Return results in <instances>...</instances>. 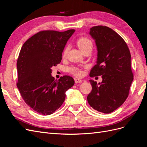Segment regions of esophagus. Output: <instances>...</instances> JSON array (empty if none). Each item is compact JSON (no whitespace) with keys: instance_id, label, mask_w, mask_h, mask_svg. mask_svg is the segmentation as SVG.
<instances>
[{"instance_id":"esophagus-1","label":"esophagus","mask_w":147,"mask_h":147,"mask_svg":"<svg viewBox=\"0 0 147 147\" xmlns=\"http://www.w3.org/2000/svg\"><path fill=\"white\" fill-rule=\"evenodd\" d=\"M75 83H82V80L80 79H78V78H75Z\"/></svg>"}]
</instances>
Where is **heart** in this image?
Listing matches in <instances>:
<instances>
[{"mask_svg":"<svg viewBox=\"0 0 147 147\" xmlns=\"http://www.w3.org/2000/svg\"><path fill=\"white\" fill-rule=\"evenodd\" d=\"M77 45L79 48L83 52L84 50H87V49L90 48H92V42L90 39L85 37H82L80 38L77 42ZM67 52V49H66L64 51V55H65V54ZM70 72H72L74 75H76V76H81L82 75V72L80 69L77 67H72L70 69Z\"/></svg>","mask_w":147,"mask_h":147,"instance_id":"1","label":"heart"}]
</instances>
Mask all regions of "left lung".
Instances as JSON below:
<instances>
[{
	"instance_id": "1",
	"label": "left lung",
	"mask_w": 147,
	"mask_h": 147,
	"mask_svg": "<svg viewBox=\"0 0 147 147\" xmlns=\"http://www.w3.org/2000/svg\"><path fill=\"white\" fill-rule=\"evenodd\" d=\"M90 35L97 50L96 64L90 76H100L101 83L90 82L92 91L88 94L89 104L94 110L110 113L126 100L133 81L131 53L127 44L115 31L107 26H94Z\"/></svg>"
}]
</instances>
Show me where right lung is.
Wrapping results in <instances>:
<instances>
[{
    "instance_id": "1",
    "label": "right lung",
    "mask_w": 147,
    "mask_h": 147,
    "mask_svg": "<svg viewBox=\"0 0 147 147\" xmlns=\"http://www.w3.org/2000/svg\"><path fill=\"white\" fill-rule=\"evenodd\" d=\"M75 31H40L21 49L16 64V85L26 104L40 114L55 112L63 104L65 92L75 83L68 75L55 80L51 74L52 67L61 63L67 42Z\"/></svg>"
}]
</instances>
